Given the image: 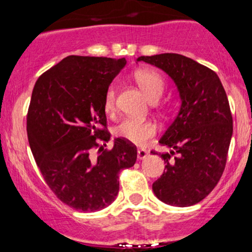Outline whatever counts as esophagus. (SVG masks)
Here are the masks:
<instances>
[{"mask_svg": "<svg viewBox=\"0 0 252 252\" xmlns=\"http://www.w3.org/2000/svg\"><path fill=\"white\" fill-rule=\"evenodd\" d=\"M147 157H148V151H146V149H143V148H141L137 151V159L139 160L146 159Z\"/></svg>", "mask_w": 252, "mask_h": 252, "instance_id": "34e87169", "label": "esophagus"}]
</instances>
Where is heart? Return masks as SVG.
<instances>
[{"instance_id": "b5f03b06", "label": "heart", "mask_w": 252, "mask_h": 252, "mask_svg": "<svg viewBox=\"0 0 252 252\" xmlns=\"http://www.w3.org/2000/svg\"><path fill=\"white\" fill-rule=\"evenodd\" d=\"M135 81L151 101H156L160 98L164 91V81L156 71L137 70L135 73ZM116 107V91L110 87L104 96V109L107 113L115 111ZM116 135L121 139L134 143L136 146H143L147 141L156 135L157 128L152 122H142L136 120H124L116 128Z\"/></svg>"}]
</instances>
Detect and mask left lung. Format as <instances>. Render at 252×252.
<instances>
[{"label": "left lung", "mask_w": 252, "mask_h": 252, "mask_svg": "<svg viewBox=\"0 0 252 252\" xmlns=\"http://www.w3.org/2000/svg\"><path fill=\"white\" fill-rule=\"evenodd\" d=\"M137 62L166 73L181 99L178 113L159 140L171 148L159 154L166 171L152 189L170 206H192L214 189L225 170L233 134L227 95L219 76L189 57L161 54L141 56ZM173 154L177 157L172 158Z\"/></svg>", "instance_id": "8db88e82"}]
</instances>
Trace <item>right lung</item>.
Wrapping results in <instances>:
<instances>
[{
  "label": "right lung",
  "mask_w": 252,
  "mask_h": 252,
  "mask_svg": "<svg viewBox=\"0 0 252 252\" xmlns=\"http://www.w3.org/2000/svg\"><path fill=\"white\" fill-rule=\"evenodd\" d=\"M126 59L68 56L39 76L27 113V136L43 178L71 208L98 212L120 190L118 173L134 166L136 147L123 139L109 142L104 96ZM106 146V145H104ZM99 147L94 157L92 149Z\"/></svg>",
  "instance_id": "add662e5"
}]
</instances>
